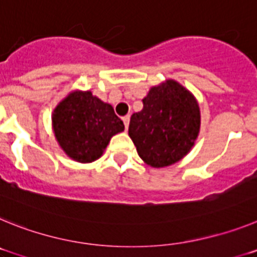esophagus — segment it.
<instances>
[{"mask_svg": "<svg viewBox=\"0 0 257 257\" xmlns=\"http://www.w3.org/2000/svg\"><path fill=\"white\" fill-rule=\"evenodd\" d=\"M122 119H123L124 128H126V130H127V127H128V123H130V115H124V117L122 118Z\"/></svg>", "mask_w": 257, "mask_h": 257, "instance_id": "esophagus-1", "label": "esophagus"}]
</instances>
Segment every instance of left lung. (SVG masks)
I'll use <instances>...</instances> for the list:
<instances>
[{
	"label": "left lung",
	"instance_id": "left-lung-1",
	"mask_svg": "<svg viewBox=\"0 0 257 257\" xmlns=\"http://www.w3.org/2000/svg\"><path fill=\"white\" fill-rule=\"evenodd\" d=\"M197 100L180 83L167 79L152 87L143 110L131 115L128 135L147 165L160 169L187 156L199 133Z\"/></svg>",
	"mask_w": 257,
	"mask_h": 257
}]
</instances>
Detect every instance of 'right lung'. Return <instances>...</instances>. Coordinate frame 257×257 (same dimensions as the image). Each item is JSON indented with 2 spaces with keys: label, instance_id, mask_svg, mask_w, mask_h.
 I'll use <instances>...</instances> for the list:
<instances>
[{
  "label": "right lung",
  "instance_id": "right-lung-1",
  "mask_svg": "<svg viewBox=\"0 0 257 257\" xmlns=\"http://www.w3.org/2000/svg\"><path fill=\"white\" fill-rule=\"evenodd\" d=\"M52 127L61 149L81 163L97 160L110 138L124 130L112 105L90 91L68 95L54 110Z\"/></svg>",
  "mask_w": 257,
  "mask_h": 257
}]
</instances>
